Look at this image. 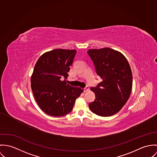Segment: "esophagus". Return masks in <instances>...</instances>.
<instances>
[{
  "label": "esophagus",
  "mask_w": 157,
  "mask_h": 157,
  "mask_svg": "<svg viewBox=\"0 0 157 157\" xmlns=\"http://www.w3.org/2000/svg\"><path fill=\"white\" fill-rule=\"evenodd\" d=\"M88 90H89V87H88V86L84 88V92H86V91H88Z\"/></svg>",
  "instance_id": "obj_1"
}]
</instances>
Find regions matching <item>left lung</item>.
<instances>
[{"label":"left lung","mask_w":157,"mask_h":157,"mask_svg":"<svg viewBox=\"0 0 157 157\" xmlns=\"http://www.w3.org/2000/svg\"><path fill=\"white\" fill-rule=\"evenodd\" d=\"M96 73L102 81L91 87L96 96L88 106L94 114L108 117L118 113L128 101L132 86V75L125 56L109 48L90 49Z\"/></svg>","instance_id":"1"}]
</instances>
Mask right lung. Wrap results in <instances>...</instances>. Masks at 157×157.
I'll list each match as a JSON object with an SVG mask.
<instances>
[{"instance_id": "1", "label": "right lung", "mask_w": 157, "mask_h": 157, "mask_svg": "<svg viewBox=\"0 0 157 157\" xmlns=\"http://www.w3.org/2000/svg\"><path fill=\"white\" fill-rule=\"evenodd\" d=\"M76 53V50L54 49L43 53L35 64L31 88L37 104L48 115L60 117L69 114L84 91L66 81Z\"/></svg>"}]
</instances>
